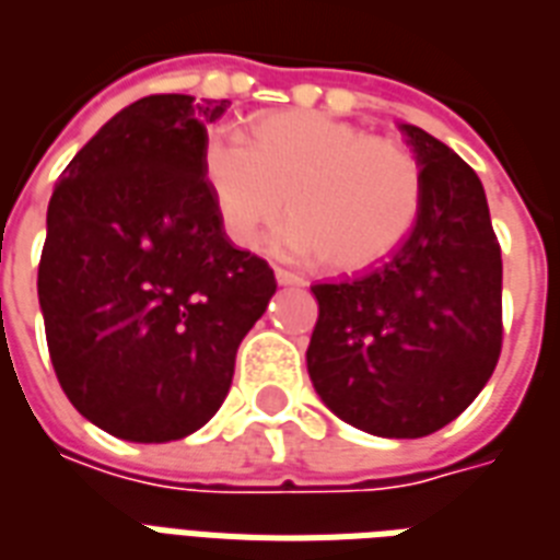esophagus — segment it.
Listing matches in <instances>:
<instances>
[{"mask_svg": "<svg viewBox=\"0 0 560 560\" xmlns=\"http://www.w3.org/2000/svg\"><path fill=\"white\" fill-rule=\"evenodd\" d=\"M275 277H277V283H280V285H301V283H304V277H298L295 271H285V268H277Z\"/></svg>", "mask_w": 560, "mask_h": 560, "instance_id": "obj_1", "label": "esophagus"}]
</instances>
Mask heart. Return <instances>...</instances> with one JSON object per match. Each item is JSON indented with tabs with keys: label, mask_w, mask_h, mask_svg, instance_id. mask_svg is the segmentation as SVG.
Segmentation results:
<instances>
[{
	"label": "heart",
	"mask_w": 560,
	"mask_h": 560,
	"mask_svg": "<svg viewBox=\"0 0 560 560\" xmlns=\"http://www.w3.org/2000/svg\"><path fill=\"white\" fill-rule=\"evenodd\" d=\"M200 171L218 224L235 247H254L285 212L277 254L327 259L354 275L395 254L422 206V174L405 147L322 112L259 117L250 141L233 129L209 132Z\"/></svg>",
	"instance_id": "obj_1"
}]
</instances>
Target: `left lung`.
<instances>
[{
    "label": "left lung",
    "instance_id": "left-lung-1",
    "mask_svg": "<svg viewBox=\"0 0 560 560\" xmlns=\"http://www.w3.org/2000/svg\"><path fill=\"white\" fill-rule=\"evenodd\" d=\"M422 174L413 230L363 275L315 283L306 348L315 393L348 424L413 440L485 389L502 354V247L485 185L424 129L401 124Z\"/></svg>",
    "mask_w": 560,
    "mask_h": 560
}]
</instances>
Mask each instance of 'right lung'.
I'll list each match as a JSON object with an SVG mask.
<instances>
[{
    "instance_id": "add662e5",
    "label": "right lung",
    "mask_w": 560,
    "mask_h": 560,
    "mask_svg": "<svg viewBox=\"0 0 560 560\" xmlns=\"http://www.w3.org/2000/svg\"><path fill=\"white\" fill-rule=\"evenodd\" d=\"M230 100L126 105L58 179L37 265L52 369L88 422L183 440L224 405L235 351L277 292L271 265L218 224L200 171Z\"/></svg>"
}]
</instances>
